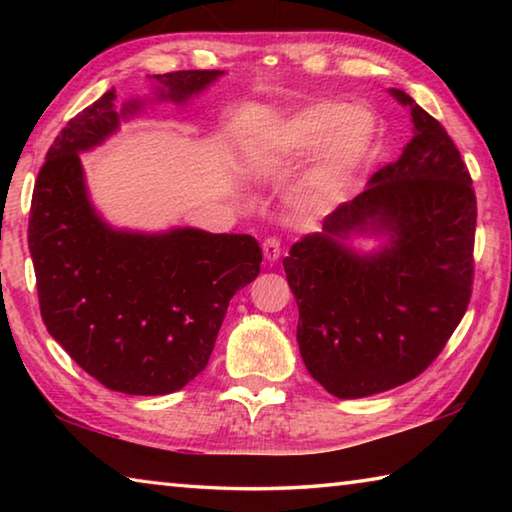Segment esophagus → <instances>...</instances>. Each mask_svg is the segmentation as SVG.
<instances>
[{
  "instance_id": "esophagus-1",
  "label": "esophagus",
  "mask_w": 512,
  "mask_h": 512,
  "mask_svg": "<svg viewBox=\"0 0 512 512\" xmlns=\"http://www.w3.org/2000/svg\"><path fill=\"white\" fill-rule=\"evenodd\" d=\"M262 250H264V257L268 259V262H277V259H280V253H282L280 239H275V237L264 239Z\"/></svg>"
}]
</instances>
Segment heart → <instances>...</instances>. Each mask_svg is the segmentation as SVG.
Segmentation results:
<instances>
[{"instance_id": "obj_1", "label": "heart", "mask_w": 512, "mask_h": 512, "mask_svg": "<svg viewBox=\"0 0 512 512\" xmlns=\"http://www.w3.org/2000/svg\"><path fill=\"white\" fill-rule=\"evenodd\" d=\"M381 149L375 112L341 101H318L273 121L255 140V155L271 164L314 156L287 192L291 207L309 214L339 210L357 192Z\"/></svg>"}]
</instances>
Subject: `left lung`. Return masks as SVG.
<instances>
[{"label":"left lung","instance_id":"obj_1","mask_svg":"<svg viewBox=\"0 0 512 512\" xmlns=\"http://www.w3.org/2000/svg\"><path fill=\"white\" fill-rule=\"evenodd\" d=\"M413 137L368 187L282 259L309 375L339 400L377 395L429 366L472 296L476 196L452 137L409 94ZM352 236L377 238L369 251Z\"/></svg>","mask_w":512,"mask_h":512}]
</instances>
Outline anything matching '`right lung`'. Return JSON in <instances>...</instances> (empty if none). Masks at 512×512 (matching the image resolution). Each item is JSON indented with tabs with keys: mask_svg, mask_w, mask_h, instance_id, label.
I'll return each mask as SVG.
<instances>
[{
	"mask_svg": "<svg viewBox=\"0 0 512 512\" xmlns=\"http://www.w3.org/2000/svg\"><path fill=\"white\" fill-rule=\"evenodd\" d=\"M219 69L153 74V92L115 106V88L51 144L31 201L29 250L47 332L110 391L167 395L203 372L230 298L259 275L250 235L198 228L140 232L92 205L81 153L101 146L149 103L185 106Z\"/></svg>",
	"mask_w": 512,
	"mask_h": 512,
	"instance_id": "obj_1",
	"label": "right lung"
}]
</instances>
